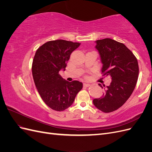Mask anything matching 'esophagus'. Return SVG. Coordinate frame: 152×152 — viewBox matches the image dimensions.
Wrapping results in <instances>:
<instances>
[{
    "mask_svg": "<svg viewBox=\"0 0 152 152\" xmlns=\"http://www.w3.org/2000/svg\"><path fill=\"white\" fill-rule=\"evenodd\" d=\"M83 85H84V87H89L90 86V84H88V83H84Z\"/></svg>",
    "mask_w": 152,
    "mask_h": 152,
    "instance_id": "1",
    "label": "esophagus"
}]
</instances>
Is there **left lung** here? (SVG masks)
<instances>
[{
  "label": "left lung",
  "instance_id": "left-lung-1",
  "mask_svg": "<svg viewBox=\"0 0 152 152\" xmlns=\"http://www.w3.org/2000/svg\"><path fill=\"white\" fill-rule=\"evenodd\" d=\"M96 43L103 64L102 72L111 77L112 82L105 87L102 97L93 99V104L101 111L109 113L121 107L132 94L138 78V63L122 43L109 38L98 40ZM99 86L103 88L101 84Z\"/></svg>",
  "mask_w": 152,
  "mask_h": 152
}]
</instances>
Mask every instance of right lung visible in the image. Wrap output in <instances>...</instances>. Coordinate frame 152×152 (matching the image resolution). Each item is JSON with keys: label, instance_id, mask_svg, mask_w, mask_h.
I'll return each mask as SVG.
<instances>
[{"label": "right lung", "instance_id": "1", "mask_svg": "<svg viewBox=\"0 0 152 152\" xmlns=\"http://www.w3.org/2000/svg\"><path fill=\"white\" fill-rule=\"evenodd\" d=\"M80 45L65 40H51L35 53L31 70L36 88L44 103L56 111L70 107L82 89V82H70L59 74L61 70H65L70 54Z\"/></svg>", "mask_w": 152, "mask_h": 152}]
</instances>
